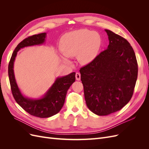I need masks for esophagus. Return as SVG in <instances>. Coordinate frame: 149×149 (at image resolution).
I'll use <instances>...</instances> for the list:
<instances>
[{"mask_svg":"<svg viewBox=\"0 0 149 149\" xmlns=\"http://www.w3.org/2000/svg\"><path fill=\"white\" fill-rule=\"evenodd\" d=\"M76 79L79 81L81 79V74L79 73H76Z\"/></svg>","mask_w":149,"mask_h":149,"instance_id":"obj_1","label":"esophagus"}]
</instances>
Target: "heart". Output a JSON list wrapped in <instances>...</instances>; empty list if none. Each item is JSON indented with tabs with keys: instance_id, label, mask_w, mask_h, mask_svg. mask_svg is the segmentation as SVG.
<instances>
[{
	"instance_id": "1",
	"label": "heart",
	"mask_w": 149,
	"mask_h": 149,
	"mask_svg": "<svg viewBox=\"0 0 149 149\" xmlns=\"http://www.w3.org/2000/svg\"><path fill=\"white\" fill-rule=\"evenodd\" d=\"M101 45L100 34L88 29H81L65 35L60 42V49L65 56H77L81 63L88 64L96 57ZM63 60L69 63L66 58Z\"/></svg>"
}]
</instances>
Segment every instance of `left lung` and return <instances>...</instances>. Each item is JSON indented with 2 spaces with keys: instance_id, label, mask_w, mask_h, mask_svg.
Masks as SVG:
<instances>
[{
  "instance_id": "obj_1",
  "label": "left lung",
  "mask_w": 149,
  "mask_h": 149,
  "mask_svg": "<svg viewBox=\"0 0 149 149\" xmlns=\"http://www.w3.org/2000/svg\"><path fill=\"white\" fill-rule=\"evenodd\" d=\"M105 31L109 41L107 48L79 70L86 103L98 116L114 113L127 104L138 74L136 56L127 40Z\"/></svg>"
}]
</instances>
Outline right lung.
<instances>
[{
    "mask_svg": "<svg viewBox=\"0 0 149 149\" xmlns=\"http://www.w3.org/2000/svg\"><path fill=\"white\" fill-rule=\"evenodd\" d=\"M46 33L30 36L22 41L13 51L8 66V73L13 96L16 102L31 116L40 118H47L55 115L61 109L65 97L71 85L75 81V73H71L63 77L57 78L52 87L44 96L38 100L24 97L21 93L16 83L13 63L17 52L26 47L38 45L45 41Z\"/></svg>",
    "mask_w": 149,
    "mask_h": 149,
    "instance_id": "1",
    "label": "right lung"
}]
</instances>
